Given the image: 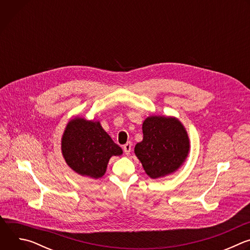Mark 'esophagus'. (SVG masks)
I'll return each instance as SVG.
<instances>
[{
  "label": "esophagus",
  "mask_w": 250,
  "mask_h": 250,
  "mask_svg": "<svg viewBox=\"0 0 250 250\" xmlns=\"http://www.w3.org/2000/svg\"><path fill=\"white\" fill-rule=\"evenodd\" d=\"M131 146H132L131 142H127V144H125V145L124 146V151H125V153L126 155H128V154L130 153V151H131Z\"/></svg>",
  "instance_id": "34e87169"
}]
</instances>
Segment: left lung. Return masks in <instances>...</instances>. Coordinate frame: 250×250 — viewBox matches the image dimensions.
<instances>
[{
	"label": "left lung",
	"mask_w": 250,
	"mask_h": 250,
	"mask_svg": "<svg viewBox=\"0 0 250 250\" xmlns=\"http://www.w3.org/2000/svg\"><path fill=\"white\" fill-rule=\"evenodd\" d=\"M144 138L134 153L151 179L175 173L185 163L190 139L183 124L175 117L149 116L142 124Z\"/></svg>",
	"instance_id": "obj_1"
}]
</instances>
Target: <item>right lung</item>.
Here are the masks:
<instances>
[{"instance_id":"obj_1","label":"right lung","mask_w":250,"mask_h":250,"mask_svg":"<svg viewBox=\"0 0 250 250\" xmlns=\"http://www.w3.org/2000/svg\"><path fill=\"white\" fill-rule=\"evenodd\" d=\"M61 152L67 165L81 176L99 179L112 156L123 149L102 127L99 121L75 117L67 124L61 138Z\"/></svg>"}]
</instances>
